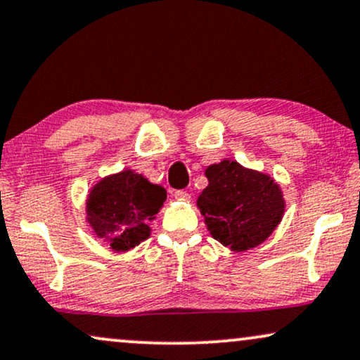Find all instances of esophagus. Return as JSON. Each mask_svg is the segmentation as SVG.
<instances>
[{
    "instance_id": "1",
    "label": "esophagus",
    "mask_w": 360,
    "mask_h": 360,
    "mask_svg": "<svg viewBox=\"0 0 360 360\" xmlns=\"http://www.w3.org/2000/svg\"><path fill=\"white\" fill-rule=\"evenodd\" d=\"M174 198L179 199V200H189L191 199V194L186 193V191H176Z\"/></svg>"
}]
</instances>
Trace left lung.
<instances>
[{"instance_id": "obj_1", "label": "left lung", "mask_w": 360, "mask_h": 360, "mask_svg": "<svg viewBox=\"0 0 360 360\" xmlns=\"http://www.w3.org/2000/svg\"><path fill=\"white\" fill-rule=\"evenodd\" d=\"M209 186L198 207L215 240L232 252H245L271 236L285 214L280 184L268 174L224 160L205 169Z\"/></svg>"}]
</instances>
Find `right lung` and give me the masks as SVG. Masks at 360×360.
<instances>
[{
  "instance_id": "add662e5",
  "label": "right lung",
  "mask_w": 360,
  "mask_h": 360,
  "mask_svg": "<svg viewBox=\"0 0 360 360\" xmlns=\"http://www.w3.org/2000/svg\"><path fill=\"white\" fill-rule=\"evenodd\" d=\"M166 191L143 174L124 169L100 179L89 193L87 222L94 236L115 252H128L150 237L151 220L162 207Z\"/></svg>"
}]
</instances>
